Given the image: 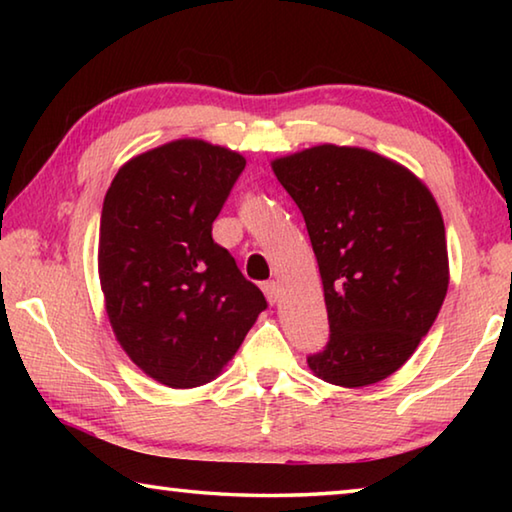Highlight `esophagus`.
<instances>
[{"label":"esophagus","instance_id":"obj_1","mask_svg":"<svg viewBox=\"0 0 512 512\" xmlns=\"http://www.w3.org/2000/svg\"><path fill=\"white\" fill-rule=\"evenodd\" d=\"M262 289H264V293H266V300L271 302V305H275V302L280 300V284H277L275 280L264 282Z\"/></svg>","mask_w":512,"mask_h":512}]
</instances>
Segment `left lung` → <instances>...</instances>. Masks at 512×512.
Returning <instances> with one entry per match:
<instances>
[{"label": "left lung", "mask_w": 512, "mask_h": 512, "mask_svg": "<svg viewBox=\"0 0 512 512\" xmlns=\"http://www.w3.org/2000/svg\"><path fill=\"white\" fill-rule=\"evenodd\" d=\"M300 207L323 277L329 341L307 357L320 379L368 386L404 366L443 307L445 223L409 169L323 144L273 162Z\"/></svg>", "instance_id": "8db88e82"}]
</instances>
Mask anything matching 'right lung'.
I'll return each instance as SVG.
<instances>
[{
  "label": "right lung",
  "mask_w": 512,
  "mask_h": 512,
  "mask_svg": "<svg viewBox=\"0 0 512 512\" xmlns=\"http://www.w3.org/2000/svg\"><path fill=\"white\" fill-rule=\"evenodd\" d=\"M246 167L239 153L178 140L126 162L103 198L99 275L117 341L171 388L207 384L268 307L212 223Z\"/></svg>",
  "instance_id": "add662e5"
}]
</instances>
